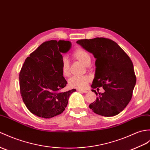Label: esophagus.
I'll return each mask as SVG.
<instances>
[{
    "mask_svg": "<svg viewBox=\"0 0 150 150\" xmlns=\"http://www.w3.org/2000/svg\"><path fill=\"white\" fill-rule=\"evenodd\" d=\"M78 91L82 92L83 93H86L88 92V91H87V90H86V89H78Z\"/></svg>",
    "mask_w": 150,
    "mask_h": 150,
    "instance_id": "obj_1",
    "label": "esophagus"
}]
</instances>
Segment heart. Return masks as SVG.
<instances>
[{"instance_id": "1", "label": "heart", "mask_w": 150, "mask_h": 150, "mask_svg": "<svg viewBox=\"0 0 150 150\" xmlns=\"http://www.w3.org/2000/svg\"><path fill=\"white\" fill-rule=\"evenodd\" d=\"M73 56L81 61L86 66H89L91 63V55L86 50L82 48H78L73 52ZM61 69L62 74L64 76H69L70 74L69 62L67 57H63L61 60ZM90 81V78L86 75H75L68 80V85L71 88L83 89L86 88Z\"/></svg>"}]
</instances>
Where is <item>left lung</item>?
I'll use <instances>...</instances> for the list:
<instances>
[{
  "instance_id": "8db88e82",
  "label": "left lung",
  "mask_w": 150,
  "mask_h": 150,
  "mask_svg": "<svg viewBox=\"0 0 150 150\" xmlns=\"http://www.w3.org/2000/svg\"><path fill=\"white\" fill-rule=\"evenodd\" d=\"M76 43L96 59L92 88L102 87L105 90L98 94L92 90L98 97L89 108L101 116H116L130 102L136 83L132 60L119 45L109 38L80 40Z\"/></svg>"
}]
</instances>
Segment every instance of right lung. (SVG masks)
<instances>
[{
  "instance_id": "add662e5",
  "label": "right lung",
  "mask_w": 150,
  "mask_h": 150,
  "mask_svg": "<svg viewBox=\"0 0 150 150\" xmlns=\"http://www.w3.org/2000/svg\"><path fill=\"white\" fill-rule=\"evenodd\" d=\"M70 47L69 41H45L27 57L21 68V96L30 112L38 117L50 118L61 114L76 91L60 92L67 83L61 69L62 54Z\"/></svg>"
}]
</instances>
